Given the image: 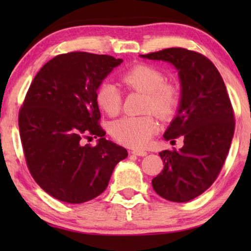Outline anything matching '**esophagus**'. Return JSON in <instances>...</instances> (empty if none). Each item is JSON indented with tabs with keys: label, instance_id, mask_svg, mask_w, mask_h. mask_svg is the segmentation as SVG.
I'll return each instance as SVG.
<instances>
[{
	"label": "esophagus",
	"instance_id": "obj_1",
	"mask_svg": "<svg viewBox=\"0 0 251 251\" xmlns=\"http://www.w3.org/2000/svg\"><path fill=\"white\" fill-rule=\"evenodd\" d=\"M131 154H133V155H137V156H146L147 152H145V151L133 150V151H131Z\"/></svg>",
	"mask_w": 251,
	"mask_h": 251
}]
</instances>
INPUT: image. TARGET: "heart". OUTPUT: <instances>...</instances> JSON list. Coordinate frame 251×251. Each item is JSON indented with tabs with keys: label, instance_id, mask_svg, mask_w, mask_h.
Listing matches in <instances>:
<instances>
[{
	"label": "heart",
	"instance_id": "1",
	"mask_svg": "<svg viewBox=\"0 0 251 251\" xmlns=\"http://www.w3.org/2000/svg\"><path fill=\"white\" fill-rule=\"evenodd\" d=\"M122 83L130 90L145 94L143 111L153 112L161 120H168L179 105V91L176 85L168 83L162 72L146 64H137L121 75ZM96 102L109 116L121 109V92L111 82H101L96 91ZM157 122L153 114L125 116L111 126L115 140L132 149H144L155 133Z\"/></svg>",
	"mask_w": 251,
	"mask_h": 251
}]
</instances>
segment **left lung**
Returning <instances> with one entry per match:
<instances>
[{
    "label": "left lung",
    "mask_w": 251,
    "mask_h": 251,
    "mask_svg": "<svg viewBox=\"0 0 251 251\" xmlns=\"http://www.w3.org/2000/svg\"><path fill=\"white\" fill-rule=\"evenodd\" d=\"M140 57L173 64L181 85L178 113L163 137L175 142L181 136L184 146L159 153L164 167L152 186L166 200H193L217 179L232 143L234 111L225 83L211 60L197 51L169 48Z\"/></svg>",
    "instance_id": "obj_1"
}]
</instances>
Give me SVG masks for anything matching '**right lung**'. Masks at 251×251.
<instances>
[{
  "label": "right lung",
  "mask_w": 251,
  "mask_h": 251,
  "mask_svg": "<svg viewBox=\"0 0 251 251\" xmlns=\"http://www.w3.org/2000/svg\"><path fill=\"white\" fill-rule=\"evenodd\" d=\"M122 63L107 54L68 52L35 75L19 109L26 164L40 187L67 203L90 201L107 187L113 170L128 156L105 138L96 91ZM100 137L96 147L85 139Z\"/></svg>",
  "instance_id": "obj_1"
}]
</instances>
